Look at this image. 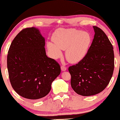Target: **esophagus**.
Here are the masks:
<instances>
[{
	"instance_id": "1",
	"label": "esophagus",
	"mask_w": 120,
	"mask_h": 120,
	"mask_svg": "<svg viewBox=\"0 0 120 120\" xmlns=\"http://www.w3.org/2000/svg\"><path fill=\"white\" fill-rule=\"evenodd\" d=\"M61 70L63 71H66V67H65V66H61Z\"/></svg>"
}]
</instances>
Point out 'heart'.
Returning <instances> with one entry per match:
<instances>
[{
    "instance_id": "b5f03b06",
    "label": "heart",
    "mask_w": 120,
    "mask_h": 120,
    "mask_svg": "<svg viewBox=\"0 0 120 120\" xmlns=\"http://www.w3.org/2000/svg\"><path fill=\"white\" fill-rule=\"evenodd\" d=\"M54 42H47V47L54 59L61 57L65 50V57L71 63H77L86 56L91 38L88 33L74 29H59L53 34Z\"/></svg>"
}]
</instances>
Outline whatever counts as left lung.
I'll list each match as a JSON object with an SVG mask.
<instances>
[{"label":"left lung","instance_id":"obj_1","mask_svg":"<svg viewBox=\"0 0 120 120\" xmlns=\"http://www.w3.org/2000/svg\"><path fill=\"white\" fill-rule=\"evenodd\" d=\"M94 36L83 60L69 68L71 86L83 96L96 95L106 88L114 70L113 48L101 29L93 26Z\"/></svg>","mask_w":120,"mask_h":120}]
</instances>
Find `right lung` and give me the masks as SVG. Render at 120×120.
Listing matches in <instances>:
<instances>
[{
  "label": "right lung",
  "instance_id": "add662e5",
  "mask_svg": "<svg viewBox=\"0 0 120 120\" xmlns=\"http://www.w3.org/2000/svg\"><path fill=\"white\" fill-rule=\"evenodd\" d=\"M45 40L35 27L23 29L15 36L7 56L11 85L19 96L27 99L44 97L61 72L60 66L46 55Z\"/></svg>",
  "mask_w": 120,
  "mask_h": 120
}]
</instances>
